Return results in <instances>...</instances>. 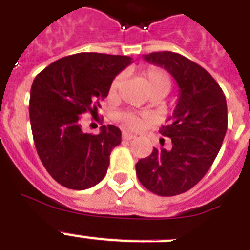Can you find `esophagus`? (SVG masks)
Returning a JSON list of instances; mask_svg holds the SVG:
<instances>
[{
    "mask_svg": "<svg viewBox=\"0 0 250 250\" xmlns=\"http://www.w3.org/2000/svg\"><path fill=\"white\" fill-rule=\"evenodd\" d=\"M134 137H136V136H133L132 133H128V132H123L122 133V138L125 141H131V140H133Z\"/></svg>",
    "mask_w": 250,
    "mask_h": 250,
    "instance_id": "1",
    "label": "esophagus"
}]
</instances>
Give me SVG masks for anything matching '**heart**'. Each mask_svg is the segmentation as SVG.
Returning a JSON list of instances; mask_svg holds the SVG:
<instances>
[{
  "mask_svg": "<svg viewBox=\"0 0 250 250\" xmlns=\"http://www.w3.org/2000/svg\"><path fill=\"white\" fill-rule=\"evenodd\" d=\"M142 78L146 83L147 90L149 94H160L162 97L170 92L171 89V78L165 70L160 68H148L142 71ZM123 75L119 74L109 85V97L116 98L118 94L119 89L122 86ZM149 117L147 114H136L132 112H123L118 114V121L123 125V127L137 131L145 125V123L148 122Z\"/></svg>",
  "mask_w": 250,
  "mask_h": 250,
  "instance_id": "obj_1",
  "label": "heart"
}]
</instances>
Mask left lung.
<instances>
[{"mask_svg":"<svg viewBox=\"0 0 250 250\" xmlns=\"http://www.w3.org/2000/svg\"><path fill=\"white\" fill-rule=\"evenodd\" d=\"M143 58L166 69L180 93L170 123L160 129L170 148H153L136 164V173L153 194L175 196L194 188L218 156L228 128L227 99L215 79L185 56L158 51Z\"/></svg>","mask_w":250,"mask_h":250,"instance_id":"8db88e82","label":"left lung"}]
</instances>
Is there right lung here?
<instances>
[{"label":"right lung","instance_id":"obj_1","mask_svg":"<svg viewBox=\"0 0 250 250\" xmlns=\"http://www.w3.org/2000/svg\"><path fill=\"white\" fill-rule=\"evenodd\" d=\"M129 56L79 53L51 62L35 78L30 92V122L41 162L56 182L85 190L104 179L110 152L122 140L116 125L84 133L80 117L98 114L117 74Z\"/></svg>","mask_w":250,"mask_h":250}]
</instances>
